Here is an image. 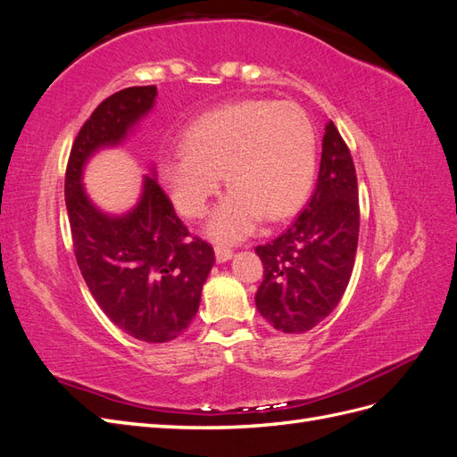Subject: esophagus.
<instances>
[{"label":"esophagus","mask_w":457,"mask_h":457,"mask_svg":"<svg viewBox=\"0 0 457 457\" xmlns=\"http://www.w3.org/2000/svg\"><path fill=\"white\" fill-rule=\"evenodd\" d=\"M234 252L230 250V247H225V245H217L215 247V257H217V262H227L228 259H232Z\"/></svg>","instance_id":"obj_1"}]
</instances>
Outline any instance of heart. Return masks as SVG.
Returning <instances> with one entry per match:
<instances>
[{"label":"heart","instance_id":"b5f03b06","mask_svg":"<svg viewBox=\"0 0 457 457\" xmlns=\"http://www.w3.org/2000/svg\"><path fill=\"white\" fill-rule=\"evenodd\" d=\"M316 137L305 110L294 103L240 101L212 110L183 133V146L160 156V179L185 217H200L220 187H230L205 232L240 242L261 219L280 220L305 200L314 179Z\"/></svg>","mask_w":457,"mask_h":457}]
</instances>
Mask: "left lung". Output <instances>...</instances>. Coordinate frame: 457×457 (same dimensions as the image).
<instances>
[{
	"label": "left lung",
	"instance_id": "left-lung-1",
	"mask_svg": "<svg viewBox=\"0 0 457 457\" xmlns=\"http://www.w3.org/2000/svg\"><path fill=\"white\" fill-rule=\"evenodd\" d=\"M358 227L354 163L329 120L309 204L278 238L255 247L265 269L255 294L261 316L284 334H303L320 324L351 280Z\"/></svg>",
	"mask_w": 457,
	"mask_h": 457
}]
</instances>
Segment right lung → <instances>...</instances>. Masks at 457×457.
Returning <instances> with one entry per match:
<instances>
[{
  "label": "right lung",
  "mask_w": 457,
  "mask_h": 457,
  "mask_svg": "<svg viewBox=\"0 0 457 457\" xmlns=\"http://www.w3.org/2000/svg\"><path fill=\"white\" fill-rule=\"evenodd\" d=\"M156 95V86L128 87L96 106L72 145L64 181L74 253L91 295L120 329L146 343L171 341L190 326L215 262L213 247L190 237L154 168L143 179L139 200L121 215L99 210L81 179L93 154L128 139Z\"/></svg>",
  "instance_id": "add662e5"
}]
</instances>
